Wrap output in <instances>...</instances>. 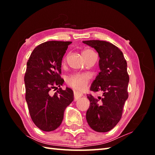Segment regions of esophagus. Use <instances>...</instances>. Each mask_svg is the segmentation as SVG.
<instances>
[{"mask_svg": "<svg viewBox=\"0 0 155 155\" xmlns=\"http://www.w3.org/2000/svg\"><path fill=\"white\" fill-rule=\"evenodd\" d=\"M82 97V94L77 91H74V101H77Z\"/></svg>", "mask_w": 155, "mask_h": 155, "instance_id": "obj_1", "label": "esophagus"}]
</instances>
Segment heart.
Masks as SVG:
<instances>
[{"label": "heart", "mask_w": 155, "mask_h": 155, "mask_svg": "<svg viewBox=\"0 0 155 155\" xmlns=\"http://www.w3.org/2000/svg\"><path fill=\"white\" fill-rule=\"evenodd\" d=\"M94 54H95L94 52L91 50H85L83 52V55L84 58ZM91 77L89 75L81 73L71 74L66 78V81L68 86L78 91H83L88 86V84L89 83Z\"/></svg>", "instance_id": "heart-1"}]
</instances>
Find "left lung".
I'll use <instances>...</instances> for the list:
<instances>
[{
    "label": "left lung",
    "instance_id": "obj_1",
    "mask_svg": "<svg viewBox=\"0 0 155 155\" xmlns=\"http://www.w3.org/2000/svg\"><path fill=\"white\" fill-rule=\"evenodd\" d=\"M83 43L94 48L100 59V72L92 83L91 91H102V97L95 98L87 95L90 107L86 118L90 127L98 133L110 130L120 120L125 101L128 97L129 76L123 52L110 42L84 41Z\"/></svg>",
    "mask_w": 155,
    "mask_h": 155
}]
</instances>
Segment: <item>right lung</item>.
<instances>
[{"mask_svg":"<svg viewBox=\"0 0 155 155\" xmlns=\"http://www.w3.org/2000/svg\"><path fill=\"white\" fill-rule=\"evenodd\" d=\"M70 41H47L39 45L31 53L27 64L25 84L29 113L41 130L50 132L60 126L64 112L74 99L72 89L61 88V63ZM59 88L54 95L50 91Z\"/></svg>","mask_w":155,"mask_h":155,"instance_id":"add662e5","label":"right lung"}]
</instances>
